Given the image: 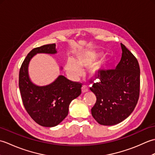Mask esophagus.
<instances>
[{
    "instance_id": "obj_1",
    "label": "esophagus",
    "mask_w": 155,
    "mask_h": 155,
    "mask_svg": "<svg viewBox=\"0 0 155 155\" xmlns=\"http://www.w3.org/2000/svg\"><path fill=\"white\" fill-rule=\"evenodd\" d=\"M81 91H82V93H87V92H88V89L86 86H83L81 88Z\"/></svg>"
}]
</instances>
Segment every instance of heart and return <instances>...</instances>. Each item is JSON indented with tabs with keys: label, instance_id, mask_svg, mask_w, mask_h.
I'll use <instances>...</instances> for the list:
<instances>
[{
	"label": "heart",
	"instance_id": "heart-1",
	"mask_svg": "<svg viewBox=\"0 0 155 155\" xmlns=\"http://www.w3.org/2000/svg\"><path fill=\"white\" fill-rule=\"evenodd\" d=\"M101 56V52H78L76 54L74 60L72 58L68 59L65 65L66 71L71 77L77 78L82 74V69L92 67L90 71L91 75L93 77H99L107 68V62L104 61L94 64Z\"/></svg>",
	"mask_w": 155,
	"mask_h": 155
}]
</instances>
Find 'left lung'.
I'll use <instances>...</instances> for the list:
<instances>
[{
    "mask_svg": "<svg viewBox=\"0 0 155 155\" xmlns=\"http://www.w3.org/2000/svg\"><path fill=\"white\" fill-rule=\"evenodd\" d=\"M122 57L114 70H107L91 91L97 101L91 113L98 123L112 126L121 123L133 113L140 92V67L135 57L120 43Z\"/></svg>",
    "mask_w": 155,
    "mask_h": 155,
    "instance_id": "8db88e82",
    "label": "left lung"
}]
</instances>
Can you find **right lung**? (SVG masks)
<instances>
[{"mask_svg":"<svg viewBox=\"0 0 155 155\" xmlns=\"http://www.w3.org/2000/svg\"><path fill=\"white\" fill-rule=\"evenodd\" d=\"M39 53L57 54L56 45L35 48L27 54L20 69L19 88L24 107L32 119L42 127H53L67 116L69 104L81 94L82 84L62 75L45 86L34 84L29 77L28 64L32 58Z\"/></svg>","mask_w":155,"mask_h":155,"instance_id":"add662e5","label":"right lung"}]
</instances>
